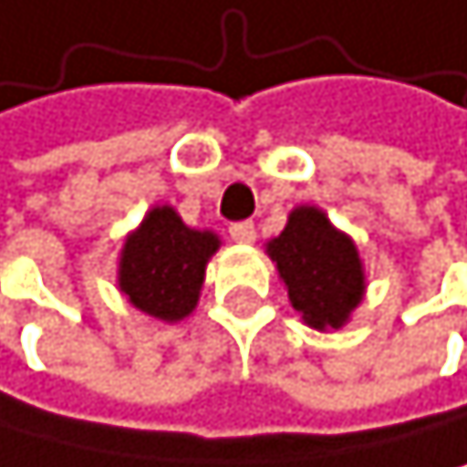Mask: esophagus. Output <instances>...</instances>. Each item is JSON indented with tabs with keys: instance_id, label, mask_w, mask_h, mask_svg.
<instances>
[{
	"instance_id": "1",
	"label": "esophagus",
	"mask_w": 467,
	"mask_h": 467,
	"mask_svg": "<svg viewBox=\"0 0 467 467\" xmlns=\"http://www.w3.org/2000/svg\"><path fill=\"white\" fill-rule=\"evenodd\" d=\"M229 235L235 244H255V226L250 221H244V223H232L229 226Z\"/></svg>"
}]
</instances>
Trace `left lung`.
Here are the masks:
<instances>
[{"mask_svg": "<svg viewBox=\"0 0 467 467\" xmlns=\"http://www.w3.org/2000/svg\"><path fill=\"white\" fill-rule=\"evenodd\" d=\"M267 255L307 328H343L366 296V267L358 244L311 202L287 214L285 229L267 241Z\"/></svg>", "mask_w": 467, "mask_h": 467, "instance_id": "left-lung-1", "label": "left lung"}]
</instances>
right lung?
I'll use <instances>...</instances> for the list:
<instances>
[{
	"instance_id": "right-lung-1",
	"label": "right lung",
	"mask_w": 467,
	"mask_h": 467,
	"mask_svg": "<svg viewBox=\"0 0 467 467\" xmlns=\"http://www.w3.org/2000/svg\"><path fill=\"white\" fill-rule=\"evenodd\" d=\"M217 250V232L182 223L174 206H150L124 238L116 270L119 290L136 311L180 322L194 314L206 265Z\"/></svg>"
}]
</instances>
